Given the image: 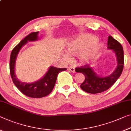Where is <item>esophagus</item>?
<instances>
[{
    "mask_svg": "<svg viewBox=\"0 0 131 131\" xmlns=\"http://www.w3.org/2000/svg\"><path fill=\"white\" fill-rule=\"evenodd\" d=\"M68 70H70L71 72H75V68H74V67H72V66H70V67H68Z\"/></svg>",
    "mask_w": 131,
    "mask_h": 131,
    "instance_id": "obj_1",
    "label": "esophagus"
}]
</instances>
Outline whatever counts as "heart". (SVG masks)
Here are the masks:
<instances>
[{"instance_id":"obj_1","label":"heart","mask_w":131,"mask_h":131,"mask_svg":"<svg viewBox=\"0 0 131 131\" xmlns=\"http://www.w3.org/2000/svg\"><path fill=\"white\" fill-rule=\"evenodd\" d=\"M102 49V44L97 41V38L90 34L80 35L67 46L68 53L75 56L80 55V61L83 63H88L97 58ZM63 56L66 61L71 60V57L68 54H64Z\"/></svg>"}]
</instances>
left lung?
<instances>
[{"label": "left lung", "instance_id": "left-lung-1", "mask_svg": "<svg viewBox=\"0 0 131 131\" xmlns=\"http://www.w3.org/2000/svg\"><path fill=\"white\" fill-rule=\"evenodd\" d=\"M108 49L113 50L117 59V67L109 76L101 77L98 76L88 64L75 68V71L81 72L85 76V80L80 85L83 91L90 94H97L107 90L116 82L121 75L124 65L123 47L119 42L109 36Z\"/></svg>", "mask_w": 131, "mask_h": 131}]
</instances>
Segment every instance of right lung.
Wrapping results in <instances>:
<instances>
[{
    "instance_id": "add662e5",
    "label": "right lung",
    "mask_w": 131,
    "mask_h": 131,
    "mask_svg": "<svg viewBox=\"0 0 131 131\" xmlns=\"http://www.w3.org/2000/svg\"><path fill=\"white\" fill-rule=\"evenodd\" d=\"M39 31L32 32L28 35L12 50L10 59V72L13 83L25 95L31 98H42L49 95L53 91L58 74L66 71V68L50 67L49 71L41 80L33 83H25L19 81L15 73V65L17 56L23 46L28 41H36L38 39Z\"/></svg>"
}]
</instances>
